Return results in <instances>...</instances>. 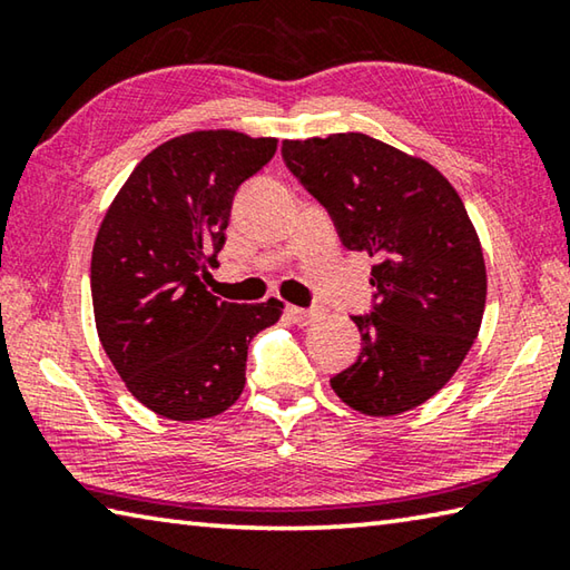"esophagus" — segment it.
Returning a JSON list of instances; mask_svg holds the SVG:
<instances>
[{"label": "esophagus", "mask_w": 570, "mask_h": 570, "mask_svg": "<svg viewBox=\"0 0 570 570\" xmlns=\"http://www.w3.org/2000/svg\"><path fill=\"white\" fill-rule=\"evenodd\" d=\"M286 314H288V320L298 326H308L320 320V312H314V308H302V306H288Z\"/></svg>", "instance_id": "1"}]
</instances>
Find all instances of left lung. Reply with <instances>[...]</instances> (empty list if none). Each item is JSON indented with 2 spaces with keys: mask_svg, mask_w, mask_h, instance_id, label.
I'll list each match as a JSON object with an SVG mask.
<instances>
[{
  "mask_svg": "<svg viewBox=\"0 0 570 570\" xmlns=\"http://www.w3.org/2000/svg\"><path fill=\"white\" fill-rule=\"evenodd\" d=\"M282 150L342 244L377 258L374 312L352 316L360 360L332 390L372 417L420 407L458 372L485 312V258L462 198L428 160L364 132L284 140Z\"/></svg>",
  "mask_w": 570,
  "mask_h": 570,
  "instance_id": "1",
  "label": "left lung"
}]
</instances>
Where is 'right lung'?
Segmentation results:
<instances>
[{"instance_id":"right-lung-1","label":"right lung","mask_w":570,"mask_h":570,"mask_svg":"<svg viewBox=\"0 0 570 570\" xmlns=\"http://www.w3.org/2000/svg\"><path fill=\"white\" fill-rule=\"evenodd\" d=\"M276 138L193 130L142 158L105 214L92 246L95 326L135 400L160 417L226 412L246 384L254 336L284 304H230L208 292L240 183L276 153Z\"/></svg>"}]
</instances>
